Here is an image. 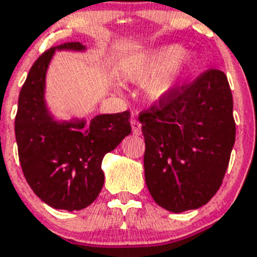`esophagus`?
Segmentation results:
<instances>
[{"label":"esophagus","mask_w":257,"mask_h":257,"mask_svg":"<svg viewBox=\"0 0 257 257\" xmlns=\"http://www.w3.org/2000/svg\"><path fill=\"white\" fill-rule=\"evenodd\" d=\"M131 127H133V133L135 134V135H141V134H142V124H141V122H139V120L134 118V119L131 120Z\"/></svg>","instance_id":"34e87169"}]
</instances>
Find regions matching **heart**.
Instances as JSON below:
<instances>
[{"label":"heart","mask_w":257,"mask_h":257,"mask_svg":"<svg viewBox=\"0 0 257 257\" xmlns=\"http://www.w3.org/2000/svg\"><path fill=\"white\" fill-rule=\"evenodd\" d=\"M184 48L177 44L131 57L123 65L124 78L137 85H148L147 94L152 101H159L175 89L185 75L186 68L194 65L192 56L181 57Z\"/></svg>","instance_id":"obj_1"}]
</instances>
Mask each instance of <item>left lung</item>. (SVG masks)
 I'll use <instances>...</instances> for the list:
<instances>
[{
    "instance_id": "left-lung-1",
    "label": "left lung",
    "mask_w": 257,
    "mask_h": 257,
    "mask_svg": "<svg viewBox=\"0 0 257 257\" xmlns=\"http://www.w3.org/2000/svg\"><path fill=\"white\" fill-rule=\"evenodd\" d=\"M232 107L226 75L209 69L139 115L144 177L159 206L182 213L218 192L235 143Z\"/></svg>"
}]
</instances>
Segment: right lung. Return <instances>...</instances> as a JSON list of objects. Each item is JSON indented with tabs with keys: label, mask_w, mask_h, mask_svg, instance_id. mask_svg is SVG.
I'll return each instance as SVG.
<instances>
[{
	"label": "right lung",
	"mask_w": 257,
	"mask_h": 257,
	"mask_svg": "<svg viewBox=\"0 0 257 257\" xmlns=\"http://www.w3.org/2000/svg\"><path fill=\"white\" fill-rule=\"evenodd\" d=\"M80 42L50 48L30 69L18 98L16 139L23 175L30 188L54 209H85L98 197L107 152L131 134L130 111L55 119L46 102V76L56 51H85Z\"/></svg>",
	"instance_id": "right-lung-1"
}]
</instances>
